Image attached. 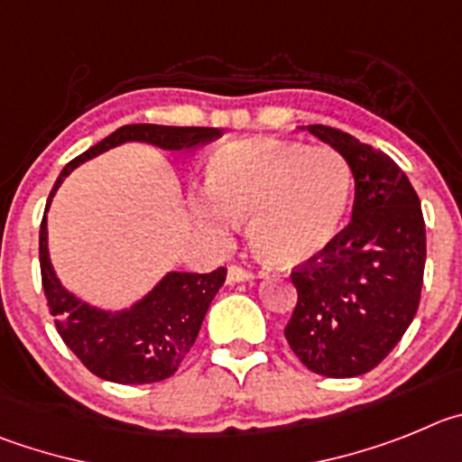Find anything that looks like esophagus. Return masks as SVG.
Returning <instances> with one entry per match:
<instances>
[{
	"instance_id": "1",
	"label": "esophagus",
	"mask_w": 462,
	"mask_h": 462,
	"mask_svg": "<svg viewBox=\"0 0 462 462\" xmlns=\"http://www.w3.org/2000/svg\"><path fill=\"white\" fill-rule=\"evenodd\" d=\"M248 278H253V272H251V269L239 267V264H230V269H227V281H230V282L248 281Z\"/></svg>"
}]
</instances>
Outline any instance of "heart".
I'll list each match as a JSON object with an SVG mask.
<instances>
[{"label":"heart","mask_w":462,"mask_h":462,"mask_svg":"<svg viewBox=\"0 0 462 462\" xmlns=\"http://www.w3.org/2000/svg\"><path fill=\"white\" fill-rule=\"evenodd\" d=\"M214 207L198 209L221 227L226 216L248 221L257 255L276 267L318 257L338 235L352 195V170L334 147L278 140L235 143L207 163Z\"/></svg>","instance_id":"obj_1"}]
</instances>
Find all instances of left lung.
<instances>
[{
    "mask_svg": "<svg viewBox=\"0 0 462 462\" xmlns=\"http://www.w3.org/2000/svg\"><path fill=\"white\" fill-rule=\"evenodd\" d=\"M355 174L352 221L318 257L292 267L297 306L285 338L309 371L356 377L398 345L419 309L426 226L419 195L384 152L313 124Z\"/></svg>",
    "mask_w": 462,
    "mask_h": 462,
    "instance_id": "8db88e82",
    "label": "left lung"
}]
</instances>
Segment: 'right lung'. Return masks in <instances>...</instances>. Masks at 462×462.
<instances>
[{
    "instance_id": "obj_1",
    "label": "right lung",
    "mask_w": 462,
    "mask_h": 462,
    "mask_svg": "<svg viewBox=\"0 0 462 462\" xmlns=\"http://www.w3.org/2000/svg\"><path fill=\"white\" fill-rule=\"evenodd\" d=\"M218 135H221L218 128L202 126L131 124L117 128L61 170L60 180L50 190L48 207L70 170L117 144L140 140V143L181 152L211 143ZM39 262L45 301L50 313L55 315V327L66 347L82 361L87 371L117 384H153L177 373L184 356L193 347L211 299L226 282L227 273L226 267H218L209 273L172 272L131 310L107 315L78 301L57 281L48 257L45 214L39 232Z\"/></svg>"
}]
</instances>
